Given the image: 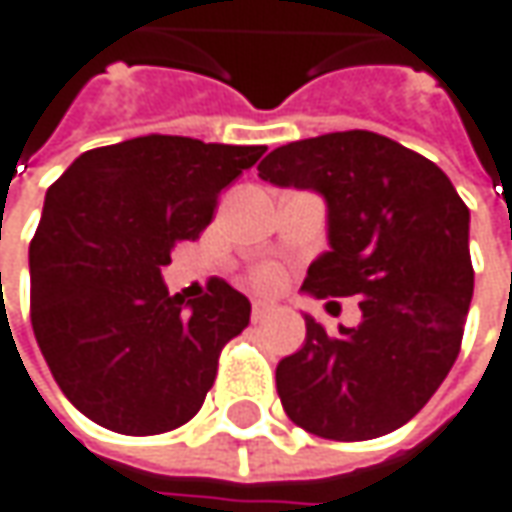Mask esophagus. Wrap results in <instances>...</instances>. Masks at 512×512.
I'll list each match as a JSON object with an SVG mask.
<instances>
[{
	"mask_svg": "<svg viewBox=\"0 0 512 512\" xmlns=\"http://www.w3.org/2000/svg\"><path fill=\"white\" fill-rule=\"evenodd\" d=\"M278 309V303L275 300H266V298H257L252 300V321H263L266 315H272Z\"/></svg>",
	"mask_w": 512,
	"mask_h": 512,
	"instance_id": "1",
	"label": "esophagus"
}]
</instances>
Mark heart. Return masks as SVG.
Segmentation results:
<instances>
[{
  "instance_id": "b5f03b06",
  "label": "heart",
  "mask_w": 512,
  "mask_h": 512,
  "mask_svg": "<svg viewBox=\"0 0 512 512\" xmlns=\"http://www.w3.org/2000/svg\"><path fill=\"white\" fill-rule=\"evenodd\" d=\"M280 280H283V269L278 263H260L252 269V283L257 289H278Z\"/></svg>"
}]
</instances>
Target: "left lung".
<instances>
[{
    "mask_svg": "<svg viewBox=\"0 0 512 512\" xmlns=\"http://www.w3.org/2000/svg\"><path fill=\"white\" fill-rule=\"evenodd\" d=\"M257 171L326 200L329 252L300 289L361 298V323L341 335L306 315V341L275 372L283 410L332 441L404 427L461 349L473 300L470 209L433 160L372 131L280 145Z\"/></svg>",
    "mask_w": 512,
    "mask_h": 512,
    "instance_id": "obj_1",
    "label": "left lung"
}]
</instances>
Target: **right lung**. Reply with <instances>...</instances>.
I'll return each instance as SVG.
<instances>
[{"mask_svg": "<svg viewBox=\"0 0 512 512\" xmlns=\"http://www.w3.org/2000/svg\"><path fill=\"white\" fill-rule=\"evenodd\" d=\"M263 145L148 134L79 154L45 194L31 240V323L65 398L123 435L183 427L252 303L226 280L168 295L163 266L212 223L217 194Z\"/></svg>", "mask_w": 512, "mask_h": 512, "instance_id": "1", "label": "right lung"}]
</instances>
